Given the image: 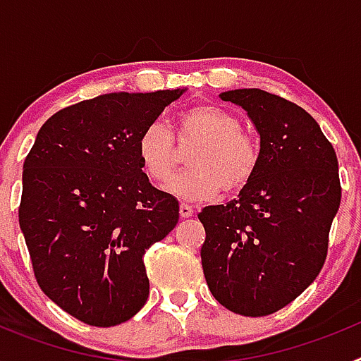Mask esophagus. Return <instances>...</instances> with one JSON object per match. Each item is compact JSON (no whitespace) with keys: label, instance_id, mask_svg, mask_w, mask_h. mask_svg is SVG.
<instances>
[{"label":"esophagus","instance_id":"obj_1","mask_svg":"<svg viewBox=\"0 0 361 361\" xmlns=\"http://www.w3.org/2000/svg\"><path fill=\"white\" fill-rule=\"evenodd\" d=\"M178 213H180V216H183V219H188V216L193 215V208H191L190 204H180Z\"/></svg>","mask_w":361,"mask_h":361}]
</instances>
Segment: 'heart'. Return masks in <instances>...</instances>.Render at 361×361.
I'll return each mask as SVG.
<instances>
[{
    "mask_svg": "<svg viewBox=\"0 0 361 361\" xmlns=\"http://www.w3.org/2000/svg\"><path fill=\"white\" fill-rule=\"evenodd\" d=\"M177 139L199 141L188 155L186 171L173 177L168 190L183 200H206L237 193L250 184L260 164V146L242 130L235 114L216 104H195L178 114ZM142 170L155 183H166L177 164L175 139L161 119L148 123L137 139Z\"/></svg>",
    "mask_w": 361,
    "mask_h": 361,
    "instance_id": "1",
    "label": "heart"
}]
</instances>
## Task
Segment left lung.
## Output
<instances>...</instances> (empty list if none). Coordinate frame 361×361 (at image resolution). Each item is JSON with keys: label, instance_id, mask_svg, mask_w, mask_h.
<instances>
[{"label": "left lung", "instance_id": "left-lung-1", "mask_svg": "<svg viewBox=\"0 0 361 361\" xmlns=\"http://www.w3.org/2000/svg\"><path fill=\"white\" fill-rule=\"evenodd\" d=\"M247 111L260 135V164L238 199L199 213L208 288L242 317L291 304L317 279L340 208L338 159L304 108L258 88L220 94Z\"/></svg>", "mask_w": 361, "mask_h": 361}]
</instances>
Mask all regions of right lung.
Returning a JSON list of instances; mask_svg holds the SVG:
<instances>
[{"mask_svg":"<svg viewBox=\"0 0 361 361\" xmlns=\"http://www.w3.org/2000/svg\"><path fill=\"white\" fill-rule=\"evenodd\" d=\"M184 92H114L63 108L25 159L19 228L34 275L85 324H123L148 300L142 258L175 228L178 202L149 184L137 139Z\"/></svg>","mask_w":361,"mask_h":361,"instance_id":"obj_1","label":"right lung"}]
</instances>
